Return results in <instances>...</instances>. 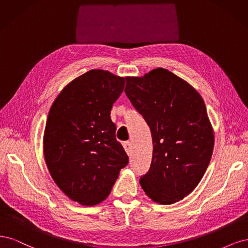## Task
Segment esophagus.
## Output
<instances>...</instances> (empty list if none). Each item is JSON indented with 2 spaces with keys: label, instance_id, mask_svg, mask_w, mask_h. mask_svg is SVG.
Instances as JSON below:
<instances>
[{
  "label": "esophagus",
  "instance_id": "1",
  "mask_svg": "<svg viewBox=\"0 0 248 248\" xmlns=\"http://www.w3.org/2000/svg\"><path fill=\"white\" fill-rule=\"evenodd\" d=\"M124 150L126 151V154L129 155L132 154V144H131L130 141L124 142Z\"/></svg>",
  "mask_w": 248,
  "mask_h": 248
}]
</instances>
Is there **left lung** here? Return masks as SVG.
I'll return each instance as SVG.
<instances>
[{"label": "left lung", "mask_w": 248, "mask_h": 248, "mask_svg": "<svg viewBox=\"0 0 248 248\" xmlns=\"http://www.w3.org/2000/svg\"><path fill=\"white\" fill-rule=\"evenodd\" d=\"M125 93L150 127L149 171L140 186L153 201L170 205L189 195L207 170L214 132L200 93L169 70L126 77Z\"/></svg>", "instance_id": "1"}]
</instances>
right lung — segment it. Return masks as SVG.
<instances>
[{"instance_id": "add662e5", "label": "right lung", "mask_w": 248, "mask_h": 248, "mask_svg": "<svg viewBox=\"0 0 248 248\" xmlns=\"http://www.w3.org/2000/svg\"><path fill=\"white\" fill-rule=\"evenodd\" d=\"M124 78L93 69L68 83L54 100L43 136L53 181L72 201L93 206L105 200L129 163L110 118Z\"/></svg>"}]
</instances>
